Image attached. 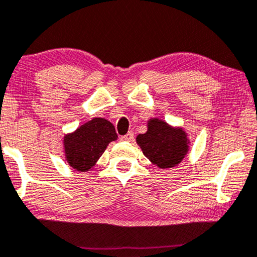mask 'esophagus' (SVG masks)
<instances>
[{
    "mask_svg": "<svg viewBox=\"0 0 257 257\" xmlns=\"http://www.w3.org/2000/svg\"><path fill=\"white\" fill-rule=\"evenodd\" d=\"M121 140L122 141H125V142H132L134 140V132H129L127 135L122 136Z\"/></svg>",
    "mask_w": 257,
    "mask_h": 257,
    "instance_id": "34e87169",
    "label": "esophagus"
}]
</instances>
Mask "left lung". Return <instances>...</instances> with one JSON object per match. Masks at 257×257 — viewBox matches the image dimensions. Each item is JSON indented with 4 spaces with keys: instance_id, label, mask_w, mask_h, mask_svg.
Masks as SVG:
<instances>
[{
    "instance_id": "1",
    "label": "left lung",
    "mask_w": 257,
    "mask_h": 257,
    "mask_svg": "<svg viewBox=\"0 0 257 257\" xmlns=\"http://www.w3.org/2000/svg\"><path fill=\"white\" fill-rule=\"evenodd\" d=\"M144 156L160 168L181 163L188 152V139L182 128H172L165 121L151 118L148 132L136 137Z\"/></svg>"
}]
</instances>
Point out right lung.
<instances>
[{
    "label": "right lung",
    "instance_id": "right-lung-1",
    "mask_svg": "<svg viewBox=\"0 0 257 257\" xmlns=\"http://www.w3.org/2000/svg\"><path fill=\"white\" fill-rule=\"evenodd\" d=\"M114 125L102 117H94L64 136V151L69 165L79 172L91 170L110 142L116 141Z\"/></svg>",
    "mask_w": 257,
    "mask_h": 257
}]
</instances>
